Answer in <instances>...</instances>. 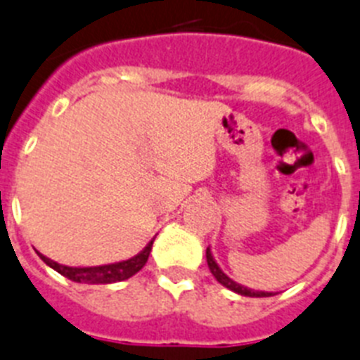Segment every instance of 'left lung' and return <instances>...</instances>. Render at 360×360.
<instances>
[{"instance_id":"8db88e82","label":"left lung","mask_w":360,"mask_h":360,"mask_svg":"<svg viewBox=\"0 0 360 360\" xmlns=\"http://www.w3.org/2000/svg\"><path fill=\"white\" fill-rule=\"evenodd\" d=\"M205 259H207V266H210V269H211V273H213L214 278H217V281L220 282L222 285H226L227 290L235 291V293H238V295H244V297H271V293H266V291H253V290H250V288H244V285L233 282L231 278H229V276L222 271V269L218 268V264L214 262L213 255H211L210 250L205 251Z\"/></svg>"}]
</instances>
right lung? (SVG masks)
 <instances>
[{"label":"right lung","mask_w":360,"mask_h":360,"mask_svg":"<svg viewBox=\"0 0 360 360\" xmlns=\"http://www.w3.org/2000/svg\"><path fill=\"white\" fill-rule=\"evenodd\" d=\"M150 248H153V240L147 244V248L142 253H138L133 259L124 260V262L107 264V266H96V268H69V266H61V264L43 257L41 253L38 255L47 266L56 269L60 275L67 276L72 282H82V284H112V282H122L125 278H131L133 275H136L146 266Z\"/></svg>","instance_id":"add662e5"}]
</instances>
